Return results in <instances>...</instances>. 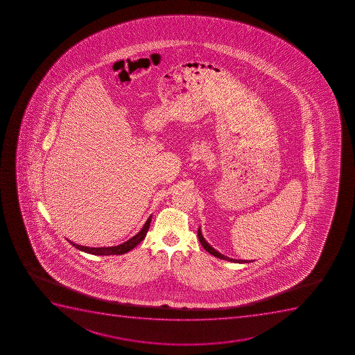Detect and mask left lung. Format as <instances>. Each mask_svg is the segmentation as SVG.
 <instances>
[{
  "label": "left lung",
  "mask_w": 355,
  "mask_h": 355,
  "mask_svg": "<svg viewBox=\"0 0 355 355\" xmlns=\"http://www.w3.org/2000/svg\"><path fill=\"white\" fill-rule=\"evenodd\" d=\"M198 237H199V241H200L202 248H204V249L206 250L207 252L211 253V254H213L214 257H218V258H220V259L229 260V261H232V263H250V260L248 261V260L232 259V258L223 256V254H221V253L218 252V251H216L214 248H211V246L209 245L207 242H206V239H204V236H202V234H201L200 228L198 229Z\"/></svg>",
  "instance_id": "obj_1"
}]
</instances>
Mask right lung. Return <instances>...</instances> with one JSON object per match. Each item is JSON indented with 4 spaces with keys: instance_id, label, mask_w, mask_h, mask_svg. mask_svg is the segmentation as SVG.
Listing matches in <instances>:
<instances>
[{
    "instance_id": "obj_1",
    "label": "right lung",
    "mask_w": 355,
    "mask_h": 355,
    "mask_svg": "<svg viewBox=\"0 0 355 355\" xmlns=\"http://www.w3.org/2000/svg\"><path fill=\"white\" fill-rule=\"evenodd\" d=\"M151 215L148 218L147 221L144 223V227L141 229L140 232H137V235L133 236L132 239H128L126 242L116 246H107V248H89V246L78 245L75 243L71 242V245L75 246L76 249L81 250L83 252L90 253V254H95V256H111V254H123V253L128 252L130 250L134 249L139 243L144 241V237L147 235L148 229L150 225Z\"/></svg>"
}]
</instances>
